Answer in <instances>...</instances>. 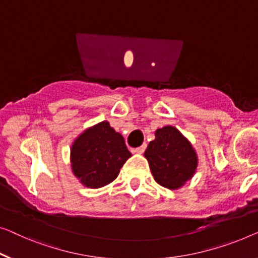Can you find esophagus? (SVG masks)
I'll use <instances>...</instances> for the list:
<instances>
[{"instance_id":"obj_1","label":"esophagus","mask_w":258,"mask_h":258,"mask_svg":"<svg viewBox=\"0 0 258 258\" xmlns=\"http://www.w3.org/2000/svg\"><path fill=\"white\" fill-rule=\"evenodd\" d=\"M146 147H147V145L144 144V145H141L140 147H138V148L134 149V152L138 153V154H142V153H144V152L146 151Z\"/></svg>"}]
</instances>
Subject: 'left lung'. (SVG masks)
<instances>
[{
    "mask_svg": "<svg viewBox=\"0 0 258 258\" xmlns=\"http://www.w3.org/2000/svg\"><path fill=\"white\" fill-rule=\"evenodd\" d=\"M156 139L145 152L154 178L160 185L175 190L191 178L197 168V155L190 145L172 126L157 130Z\"/></svg>",
    "mask_w": 258,
    "mask_h": 258,
    "instance_id": "1",
    "label": "left lung"
}]
</instances>
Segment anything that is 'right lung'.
I'll use <instances>...</instances> for the list:
<instances>
[{
    "instance_id": "obj_1",
    "label": "right lung",
    "mask_w": 258,
    "mask_h": 258,
    "mask_svg": "<svg viewBox=\"0 0 258 258\" xmlns=\"http://www.w3.org/2000/svg\"><path fill=\"white\" fill-rule=\"evenodd\" d=\"M71 153L75 176L91 189L102 187L116 179L131 156L124 138L111 128L107 121L99 122L81 134Z\"/></svg>"
}]
</instances>
